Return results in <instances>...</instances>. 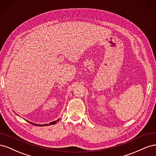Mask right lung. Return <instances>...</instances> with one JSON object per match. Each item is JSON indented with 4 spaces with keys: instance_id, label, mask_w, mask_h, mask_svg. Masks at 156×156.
Segmentation results:
<instances>
[{
    "instance_id": "right-lung-1",
    "label": "right lung",
    "mask_w": 156,
    "mask_h": 156,
    "mask_svg": "<svg viewBox=\"0 0 156 156\" xmlns=\"http://www.w3.org/2000/svg\"><path fill=\"white\" fill-rule=\"evenodd\" d=\"M60 120V119H58V120H55V121H53V122H50V123L48 124H34V123H32V122H29V121H28L29 122V123H30V124H33V125H35V126H49V125H53V124H55L56 122H57L58 120Z\"/></svg>"
}]
</instances>
